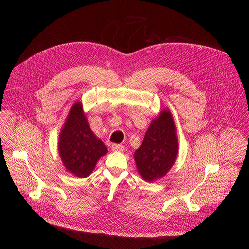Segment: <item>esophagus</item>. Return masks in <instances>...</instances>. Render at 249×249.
<instances>
[{
  "label": "esophagus",
  "mask_w": 249,
  "mask_h": 249,
  "mask_svg": "<svg viewBox=\"0 0 249 249\" xmlns=\"http://www.w3.org/2000/svg\"><path fill=\"white\" fill-rule=\"evenodd\" d=\"M112 150L113 151H123L124 150V146L120 145V144H113L112 145Z\"/></svg>",
  "instance_id": "esophagus-1"
}]
</instances>
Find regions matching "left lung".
I'll return each instance as SVG.
<instances>
[{
	"instance_id": "left-lung-1",
	"label": "left lung",
	"mask_w": 249,
	"mask_h": 249,
	"mask_svg": "<svg viewBox=\"0 0 249 249\" xmlns=\"http://www.w3.org/2000/svg\"><path fill=\"white\" fill-rule=\"evenodd\" d=\"M178 150L176 125L167 109L151 121L140 147L134 152L139 175L152 182L163 178L174 165Z\"/></svg>"
}]
</instances>
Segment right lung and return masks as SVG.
<instances>
[{
  "instance_id": "right-lung-1",
  "label": "right lung",
  "mask_w": 249,
  "mask_h": 249,
  "mask_svg": "<svg viewBox=\"0 0 249 249\" xmlns=\"http://www.w3.org/2000/svg\"><path fill=\"white\" fill-rule=\"evenodd\" d=\"M58 151L67 171L87 178L97 161L108 152L103 141L91 131L81 102L72 105L59 134Z\"/></svg>"
}]
</instances>
